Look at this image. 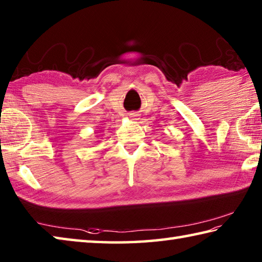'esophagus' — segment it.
Segmentation results:
<instances>
[{
    "mask_svg": "<svg viewBox=\"0 0 262 262\" xmlns=\"http://www.w3.org/2000/svg\"><path fill=\"white\" fill-rule=\"evenodd\" d=\"M137 117H139V116H137L136 113H130V115H129V118L132 119V120H137V119H139Z\"/></svg>",
    "mask_w": 262,
    "mask_h": 262,
    "instance_id": "1",
    "label": "esophagus"
}]
</instances>
